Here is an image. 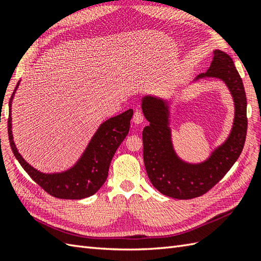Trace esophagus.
<instances>
[{
    "instance_id": "1",
    "label": "esophagus",
    "mask_w": 261,
    "mask_h": 261,
    "mask_svg": "<svg viewBox=\"0 0 261 261\" xmlns=\"http://www.w3.org/2000/svg\"><path fill=\"white\" fill-rule=\"evenodd\" d=\"M143 120H145V118H143V114L141 111L136 110L134 113V116H132V122H135L136 124H140V123H142Z\"/></svg>"
}]
</instances>
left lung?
<instances>
[{"mask_svg":"<svg viewBox=\"0 0 261 261\" xmlns=\"http://www.w3.org/2000/svg\"><path fill=\"white\" fill-rule=\"evenodd\" d=\"M202 77H216L224 81L236 105L234 123L228 140L203 164L190 165L177 158L170 141L166 102L150 96L142 99L143 114L149 121L142 131L147 175L154 188L173 198L191 199L207 193L230 170L245 146L248 127L247 97L233 60L228 54L214 50L210 68L197 79Z\"/></svg>","mask_w":261,"mask_h":261,"instance_id":"1","label":"left lung"}]
</instances>
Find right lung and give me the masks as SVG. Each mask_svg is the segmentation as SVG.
<instances>
[{"label": "right lung", "instance_id": "1", "mask_svg": "<svg viewBox=\"0 0 261 261\" xmlns=\"http://www.w3.org/2000/svg\"><path fill=\"white\" fill-rule=\"evenodd\" d=\"M16 88L18 85L15 90ZM14 92L10 98V108ZM132 114L134 111L129 109L125 112L105 121L93 137L80 162L75 167L63 174L46 175L39 173L20 156L15 148L12 131H11V110L8 119L10 146L22 168L49 195L62 199H82L94 195L107 180L111 160L116 149L129 134Z\"/></svg>", "mask_w": 261, "mask_h": 261}]
</instances>
